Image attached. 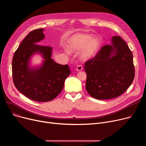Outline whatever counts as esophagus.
<instances>
[{
    "instance_id": "obj_1",
    "label": "esophagus",
    "mask_w": 146,
    "mask_h": 146,
    "mask_svg": "<svg viewBox=\"0 0 146 146\" xmlns=\"http://www.w3.org/2000/svg\"><path fill=\"white\" fill-rule=\"evenodd\" d=\"M76 70L77 72H80L83 70V67L82 66H78L77 67H76Z\"/></svg>"
}]
</instances>
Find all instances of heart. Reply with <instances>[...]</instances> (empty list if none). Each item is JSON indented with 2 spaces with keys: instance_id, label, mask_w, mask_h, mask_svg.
<instances>
[{
  "instance_id": "1",
  "label": "heart",
  "mask_w": 146,
  "mask_h": 146,
  "mask_svg": "<svg viewBox=\"0 0 146 146\" xmlns=\"http://www.w3.org/2000/svg\"><path fill=\"white\" fill-rule=\"evenodd\" d=\"M101 46V40L98 37L92 38L86 34H76L68 40L67 44L68 50L72 52H79L81 60L86 61L94 58ZM68 52V51L67 50Z\"/></svg>"
}]
</instances>
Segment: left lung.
I'll return each instance as SVG.
<instances>
[{
  "mask_svg": "<svg viewBox=\"0 0 146 146\" xmlns=\"http://www.w3.org/2000/svg\"><path fill=\"white\" fill-rule=\"evenodd\" d=\"M86 89L97 99H110L124 94L135 76L133 57L127 43L119 36L104 45L97 55L85 64Z\"/></svg>",
  "mask_w": 146,
  "mask_h": 146,
  "instance_id": "1",
  "label": "left lung"
}]
</instances>
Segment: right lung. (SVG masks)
<instances>
[{"instance_id": "add662e5", "label": "right lung", "mask_w": 146, "mask_h": 146, "mask_svg": "<svg viewBox=\"0 0 146 146\" xmlns=\"http://www.w3.org/2000/svg\"><path fill=\"white\" fill-rule=\"evenodd\" d=\"M44 29L29 33L15 52L12 77L16 88L28 98L37 102H48L63 90L71 72L67 64L61 65L51 58L52 48L39 44L45 38ZM38 53L43 58L39 66L32 67L30 60Z\"/></svg>"}]
</instances>
